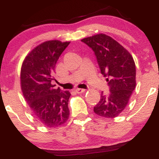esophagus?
I'll use <instances>...</instances> for the list:
<instances>
[{
	"label": "esophagus",
	"instance_id": "34e87169",
	"mask_svg": "<svg viewBox=\"0 0 159 159\" xmlns=\"http://www.w3.org/2000/svg\"><path fill=\"white\" fill-rule=\"evenodd\" d=\"M75 91H76V93H84L85 90L81 89V88H77V89H75Z\"/></svg>",
	"mask_w": 159,
	"mask_h": 159
}]
</instances>
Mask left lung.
<instances>
[{
  "instance_id": "8db88e82",
  "label": "left lung",
  "mask_w": 159,
  "mask_h": 159,
  "mask_svg": "<svg viewBox=\"0 0 159 159\" xmlns=\"http://www.w3.org/2000/svg\"><path fill=\"white\" fill-rule=\"evenodd\" d=\"M81 42L94 52L101 74L107 78L110 92L101 93L93 111L103 117L113 118L125 109L136 88V66L130 53L105 34L84 38Z\"/></svg>"
}]
</instances>
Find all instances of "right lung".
<instances>
[{"label": "right lung", "instance_id": "add662e5", "mask_svg": "<svg viewBox=\"0 0 159 159\" xmlns=\"http://www.w3.org/2000/svg\"><path fill=\"white\" fill-rule=\"evenodd\" d=\"M70 42H44L26 56L20 72L21 90L33 114L48 127L62 125L69 116L71 93L52 84L58 58Z\"/></svg>", "mask_w": 159, "mask_h": 159}]
</instances>
